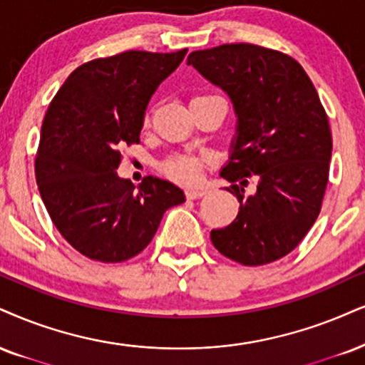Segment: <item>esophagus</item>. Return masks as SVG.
<instances>
[{
    "label": "esophagus",
    "instance_id": "1",
    "mask_svg": "<svg viewBox=\"0 0 365 365\" xmlns=\"http://www.w3.org/2000/svg\"><path fill=\"white\" fill-rule=\"evenodd\" d=\"M205 195H206V190H200V187H187L186 190L187 200H197V197H201Z\"/></svg>",
    "mask_w": 365,
    "mask_h": 365
}]
</instances>
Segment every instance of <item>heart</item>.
Masks as SVG:
<instances>
[{
    "instance_id": "b5f03b06",
    "label": "heart",
    "mask_w": 365,
    "mask_h": 365,
    "mask_svg": "<svg viewBox=\"0 0 365 365\" xmlns=\"http://www.w3.org/2000/svg\"><path fill=\"white\" fill-rule=\"evenodd\" d=\"M162 170L178 181H192L200 173V160L191 155H178L165 160L162 164Z\"/></svg>"
}]
</instances>
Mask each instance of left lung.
<instances>
[{
    "label": "left lung",
    "mask_w": 365,
    "mask_h": 365,
    "mask_svg": "<svg viewBox=\"0 0 365 365\" xmlns=\"http://www.w3.org/2000/svg\"><path fill=\"white\" fill-rule=\"evenodd\" d=\"M230 98L237 116L228 162L220 175L240 201L228 227L211 230L220 254L264 265L294 250L322 210L331 133L312 79L294 58L252 43H227L187 57ZM259 178L245 196L246 178Z\"/></svg>",
    "instance_id": "obj_1"
}]
</instances>
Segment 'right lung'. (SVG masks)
I'll list each match as a JSON object with an SVG mask.
<instances>
[{
  "label": "right lung",
  "instance_id": "obj_1",
  "mask_svg": "<svg viewBox=\"0 0 365 365\" xmlns=\"http://www.w3.org/2000/svg\"><path fill=\"white\" fill-rule=\"evenodd\" d=\"M187 48L128 51L79 66L53 98L42 123L35 178L61 235L100 262L135 257L154 238L181 187L147 175L137 190L118 169L125 143L140 142L152 94Z\"/></svg>",
  "mask_w": 365,
  "mask_h": 365
}]
</instances>
